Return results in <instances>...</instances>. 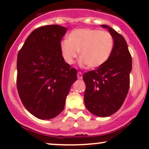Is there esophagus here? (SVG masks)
Returning a JSON list of instances; mask_svg holds the SVG:
<instances>
[{
	"label": "esophagus",
	"instance_id": "34e87169",
	"mask_svg": "<svg viewBox=\"0 0 149 149\" xmlns=\"http://www.w3.org/2000/svg\"><path fill=\"white\" fill-rule=\"evenodd\" d=\"M77 76H78V79H82L83 78V73L81 72H78L77 73Z\"/></svg>",
	"mask_w": 149,
	"mask_h": 149
}]
</instances>
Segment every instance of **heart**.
I'll list each match as a JSON object with an SVG mask.
<instances>
[{"label": "heart", "instance_id": "1", "mask_svg": "<svg viewBox=\"0 0 149 149\" xmlns=\"http://www.w3.org/2000/svg\"><path fill=\"white\" fill-rule=\"evenodd\" d=\"M114 48V39L107 31L95 29H78L69 34L67 40L61 42L63 59L73 64L79 52L80 64L95 69L109 61Z\"/></svg>", "mask_w": 149, "mask_h": 149}]
</instances>
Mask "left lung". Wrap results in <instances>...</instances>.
Here are the masks:
<instances>
[{
    "label": "left lung",
    "instance_id": "1",
    "mask_svg": "<svg viewBox=\"0 0 149 149\" xmlns=\"http://www.w3.org/2000/svg\"><path fill=\"white\" fill-rule=\"evenodd\" d=\"M114 39V48L109 61L97 70L83 74L86 88L84 102L87 109L99 117L115 113L122 107L130 88L132 57L122 35L107 25Z\"/></svg>",
    "mask_w": 149,
    "mask_h": 149
}]
</instances>
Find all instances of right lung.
Returning <instances> with one entry per match:
<instances>
[{"instance_id":"add662e5","label":"right lung","mask_w":149,"mask_h":149,"mask_svg":"<svg viewBox=\"0 0 149 149\" xmlns=\"http://www.w3.org/2000/svg\"><path fill=\"white\" fill-rule=\"evenodd\" d=\"M66 30L57 24L39 27L18 52L19 96L27 111L39 119H52L62 111L77 80V70L64 61L60 50Z\"/></svg>"}]
</instances>
